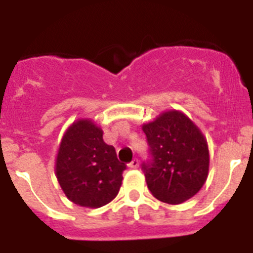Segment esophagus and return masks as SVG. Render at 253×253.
Masks as SVG:
<instances>
[{"label":"esophagus","instance_id":"34e87169","mask_svg":"<svg viewBox=\"0 0 253 253\" xmlns=\"http://www.w3.org/2000/svg\"><path fill=\"white\" fill-rule=\"evenodd\" d=\"M129 167H130V169H138V167H139V161L133 160L130 163H129Z\"/></svg>","mask_w":253,"mask_h":253}]
</instances>
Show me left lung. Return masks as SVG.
<instances>
[{
  "instance_id": "8db88e82",
  "label": "left lung",
  "mask_w": 253,
  "mask_h": 253,
  "mask_svg": "<svg viewBox=\"0 0 253 253\" xmlns=\"http://www.w3.org/2000/svg\"><path fill=\"white\" fill-rule=\"evenodd\" d=\"M152 162L143 163L147 186L154 198L181 204L199 193L209 172L204 134L178 110H169L143 124Z\"/></svg>"
}]
</instances>
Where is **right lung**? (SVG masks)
I'll use <instances>...</instances> for the list:
<instances>
[{
	"mask_svg": "<svg viewBox=\"0 0 253 253\" xmlns=\"http://www.w3.org/2000/svg\"><path fill=\"white\" fill-rule=\"evenodd\" d=\"M102 134L92 120L78 119L60 140L55 176L67 198L80 207H104L122 186L125 165L118 161L115 148L104 142Z\"/></svg>",
	"mask_w": 253,
	"mask_h": 253,
	"instance_id": "1",
	"label": "right lung"
}]
</instances>
